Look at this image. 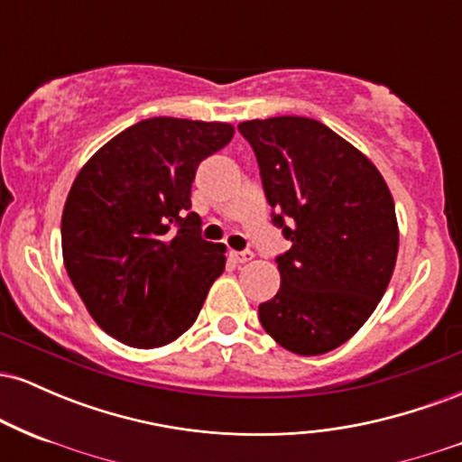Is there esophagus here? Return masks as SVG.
Masks as SVG:
<instances>
[{
	"mask_svg": "<svg viewBox=\"0 0 462 462\" xmlns=\"http://www.w3.org/2000/svg\"><path fill=\"white\" fill-rule=\"evenodd\" d=\"M230 258L235 263H238V264H243V263H249L254 258V254L252 252H230Z\"/></svg>",
	"mask_w": 462,
	"mask_h": 462,
	"instance_id": "1",
	"label": "esophagus"
}]
</instances>
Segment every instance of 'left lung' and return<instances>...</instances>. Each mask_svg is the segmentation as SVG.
Masks as SVG:
<instances>
[{
  "mask_svg": "<svg viewBox=\"0 0 462 462\" xmlns=\"http://www.w3.org/2000/svg\"><path fill=\"white\" fill-rule=\"evenodd\" d=\"M254 147L273 224L293 245L275 258L280 291L258 306L264 332L300 356L349 341L393 275L400 230L374 162L309 116L238 124Z\"/></svg>",
  "mask_w": 462,
  "mask_h": 462,
  "instance_id": "obj_1",
  "label": "left lung"
}]
</instances>
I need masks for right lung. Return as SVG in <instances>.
Returning <instances> with one entry per match:
<instances>
[{"instance_id":"1","label":"right lung","mask_w":462,"mask_h":462,"mask_svg":"<svg viewBox=\"0 0 462 462\" xmlns=\"http://www.w3.org/2000/svg\"><path fill=\"white\" fill-rule=\"evenodd\" d=\"M235 125L152 116L79 169L62 208V261L106 334L132 347L176 341L226 269V245L199 236L190 210L198 164Z\"/></svg>"}]
</instances>
